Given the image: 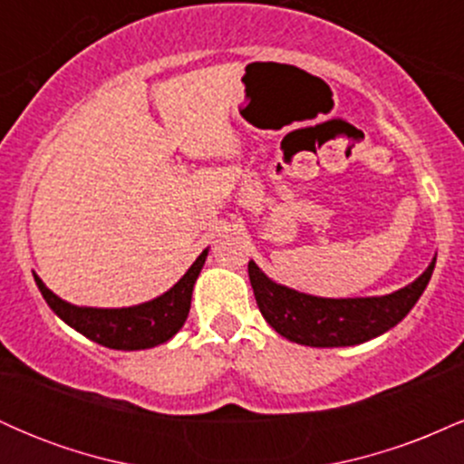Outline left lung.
<instances>
[{
	"mask_svg": "<svg viewBox=\"0 0 464 464\" xmlns=\"http://www.w3.org/2000/svg\"><path fill=\"white\" fill-rule=\"evenodd\" d=\"M436 257L417 281L386 296L321 299L275 284L259 266L248 262L255 301L270 327L305 347H351L377 338L406 318L434 273Z\"/></svg>",
	"mask_w": 464,
	"mask_h": 464,
	"instance_id": "1",
	"label": "left lung"
}]
</instances>
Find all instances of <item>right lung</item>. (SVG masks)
I'll list each match as a JSON object with an SVG mask.
<instances>
[{"label":"right lung","instance_id":"obj_1","mask_svg":"<svg viewBox=\"0 0 464 464\" xmlns=\"http://www.w3.org/2000/svg\"><path fill=\"white\" fill-rule=\"evenodd\" d=\"M207 259V248L202 250L191 268L183 275L177 285L157 299L141 303L135 307H120V310H100V307H78L63 301L44 281L34 275L41 295L58 318H63L69 327L87 335L93 343L117 351H140L168 343L174 334L188 321L191 292L198 279Z\"/></svg>","mask_w":464,"mask_h":464}]
</instances>
